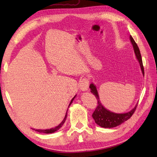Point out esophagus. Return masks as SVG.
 I'll return each instance as SVG.
<instances>
[{
    "label": "esophagus",
    "instance_id": "1",
    "mask_svg": "<svg viewBox=\"0 0 157 157\" xmlns=\"http://www.w3.org/2000/svg\"><path fill=\"white\" fill-rule=\"evenodd\" d=\"M89 86V79L86 78H83L79 83V88L82 91H87Z\"/></svg>",
    "mask_w": 157,
    "mask_h": 157
}]
</instances>
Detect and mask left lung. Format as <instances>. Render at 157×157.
<instances>
[{
    "instance_id": "obj_1",
    "label": "left lung",
    "mask_w": 157,
    "mask_h": 157,
    "mask_svg": "<svg viewBox=\"0 0 157 157\" xmlns=\"http://www.w3.org/2000/svg\"><path fill=\"white\" fill-rule=\"evenodd\" d=\"M129 38L133 46V48H134V51L136 56V59H138V61L140 63V65L142 74L144 76V67H143L140 51V49L137 44H136V42L134 41V38L132 37V36H129ZM90 92L95 96V97L97 99L98 101V106L96 108L94 113H93L92 117L94 119L96 124L102 127V128H112L121 125V123L125 122V121H127V120L131 117L132 115L134 114V113L135 112L136 107H137L138 103L136 104L134 109H132L131 111H129L128 113H115L111 112L109 111L108 109L105 108L101 104V101H100L99 98L98 90L97 89H96V86L92 83V84L90 85Z\"/></svg>"
}]
</instances>
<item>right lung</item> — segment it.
Masks as SVG:
<instances>
[{"label":"right lung","instance_id":"obj_1","mask_svg":"<svg viewBox=\"0 0 157 157\" xmlns=\"http://www.w3.org/2000/svg\"><path fill=\"white\" fill-rule=\"evenodd\" d=\"M75 96H76V95L74 96V97H73V98H72L71 102H70V103H69V106L70 105H71L72 102L73 101V100H74V98H75ZM67 113H66V114H65V118L63 119L62 122H61V123H60V124H59V125L56 126L55 128H51V129H33L35 130L36 132H40V133H44V134H52V133H54V132L57 131V130H59V129L60 128H61V127L63 126V125L64 124V123H65V120H66V118H67Z\"/></svg>","mask_w":157,"mask_h":157}]
</instances>
